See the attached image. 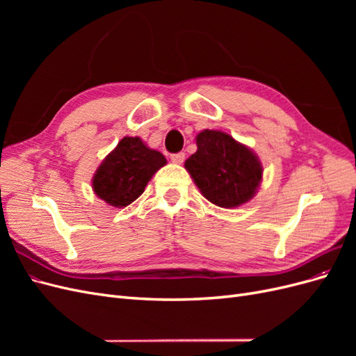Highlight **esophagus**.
I'll return each instance as SVG.
<instances>
[{"label":"esophagus","instance_id":"obj_1","mask_svg":"<svg viewBox=\"0 0 356 356\" xmlns=\"http://www.w3.org/2000/svg\"><path fill=\"white\" fill-rule=\"evenodd\" d=\"M184 159H186V153H182V152L175 153V154H170V160L174 161V163H182V161H184Z\"/></svg>","mask_w":356,"mask_h":356}]
</instances>
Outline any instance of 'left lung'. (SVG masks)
Here are the masks:
<instances>
[{"label":"left lung","mask_w":356,"mask_h":356,"mask_svg":"<svg viewBox=\"0 0 356 356\" xmlns=\"http://www.w3.org/2000/svg\"><path fill=\"white\" fill-rule=\"evenodd\" d=\"M196 144L197 152L184 166L204 197L221 208L241 207L254 197L263 166L250 148L209 129L196 136Z\"/></svg>","instance_id":"8db88e82"}]
</instances>
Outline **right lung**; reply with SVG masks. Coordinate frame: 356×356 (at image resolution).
<instances>
[{
    "label": "right lung",
    "instance_id": "add662e5",
    "mask_svg": "<svg viewBox=\"0 0 356 356\" xmlns=\"http://www.w3.org/2000/svg\"><path fill=\"white\" fill-rule=\"evenodd\" d=\"M165 165V156L148 148L141 138L124 136L96 170L93 191L111 207H127L143 195L147 182Z\"/></svg>",
    "mask_w": 356,
    "mask_h": 356
}]
</instances>
